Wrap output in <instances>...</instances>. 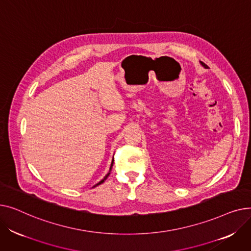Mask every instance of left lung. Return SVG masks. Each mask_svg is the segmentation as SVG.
Listing matches in <instances>:
<instances>
[{
  "instance_id": "obj_1",
  "label": "left lung",
  "mask_w": 251,
  "mask_h": 251,
  "mask_svg": "<svg viewBox=\"0 0 251 251\" xmlns=\"http://www.w3.org/2000/svg\"><path fill=\"white\" fill-rule=\"evenodd\" d=\"M201 64H202V63H201ZM202 65H203V64H202Z\"/></svg>"
}]
</instances>
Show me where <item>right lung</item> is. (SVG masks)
<instances>
[{"label":"right lung","instance_id":"right-lung-1","mask_svg":"<svg viewBox=\"0 0 251 251\" xmlns=\"http://www.w3.org/2000/svg\"><path fill=\"white\" fill-rule=\"evenodd\" d=\"M113 164H114V159H113V161H112V164H111V167H110V172H111V170H112V167H113ZM110 172H109V173H108V174H107V175H105V176H104V178H103V179H102V180H101V181H100V182H99V183H98V184H97V185H100V184H101V183H103V182H104V180H105V179H107V178H108V177H109V175H110Z\"/></svg>","mask_w":251,"mask_h":251}]
</instances>
